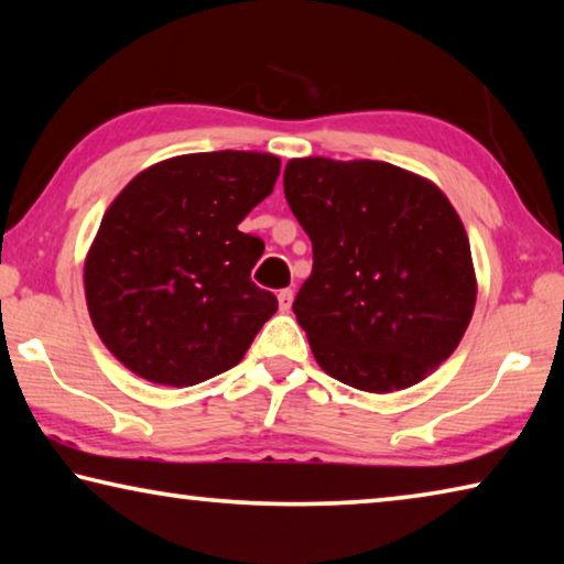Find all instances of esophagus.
I'll return each instance as SVG.
<instances>
[{
    "label": "esophagus",
    "mask_w": 564,
    "mask_h": 564,
    "mask_svg": "<svg viewBox=\"0 0 564 564\" xmlns=\"http://www.w3.org/2000/svg\"><path fill=\"white\" fill-rule=\"evenodd\" d=\"M279 305H281V311H291V305H293V291L291 289L279 291Z\"/></svg>",
    "instance_id": "1"
}]
</instances>
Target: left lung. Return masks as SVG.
<instances>
[{"label": "left lung", "instance_id": "left-lung-1", "mask_svg": "<svg viewBox=\"0 0 564 564\" xmlns=\"http://www.w3.org/2000/svg\"><path fill=\"white\" fill-rule=\"evenodd\" d=\"M283 191L313 243L293 313L330 378L393 393L453 356L477 281L465 226L433 181L386 161L308 156L285 164Z\"/></svg>", "mask_w": 564, "mask_h": 564}]
</instances>
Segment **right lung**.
<instances>
[{
	"mask_svg": "<svg viewBox=\"0 0 564 564\" xmlns=\"http://www.w3.org/2000/svg\"><path fill=\"white\" fill-rule=\"evenodd\" d=\"M281 159L184 154L149 166L113 198L84 261L104 346L156 386L204 383L241 362L279 311L251 281L263 241L238 224L273 191Z\"/></svg>",
	"mask_w": 564,
	"mask_h": 564,
	"instance_id": "1",
	"label": "right lung"
}]
</instances>
